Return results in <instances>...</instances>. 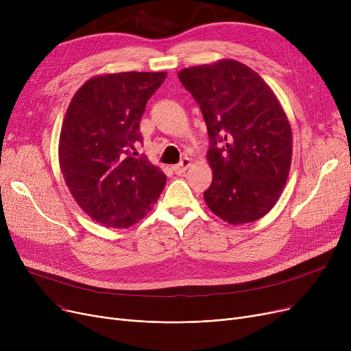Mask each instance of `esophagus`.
Instances as JSON below:
<instances>
[{"mask_svg":"<svg viewBox=\"0 0 351 351\" xmlns=\"http://www.w3.org/2000/svg\"><path fill=\"white\" fill-rule=\"evenodd\" d=\"M191 163H192V159L183 158L178 165H173V166H172V169H173V172H175L176 175H182V173L186 172V169L189 168Z\"/></svg>","mask_w":351,"mask_h":351,"instance_id":"34e87169","label":"esophagus"}]
</instances>
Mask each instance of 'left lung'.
Instances as JSON below:
<instances>
[{"instance_id": "obj_1", "label": "left lung", "mask_w": 351, "mask_h": 351, "mask_svg": "<svg viewBox=\"0 0 351 351\" xmlns=\"http://www.w3.org/2000/svg\"><path fill=\"white\" fill-rule=\"evenodd\" d=\"M209 135L213 179L204 197L232 225L263 217L278 202L291 162V128L271 89L245 64L223 60L182 69Z\"/></svg>"}]
</instances>
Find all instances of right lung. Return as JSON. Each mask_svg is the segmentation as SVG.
I'll use <instances>...</instances> for the list:
<instances>
[{
	"label": "right lung",
	"instance_id": "add662e5",
	"mask_svg": "<svg viewBox=\"0 0 351 351\" xmlns=\"http://www.w3.org/2000/svg\"><path fill=\"white\" fill-rule=\"evenodd\" d=\"M166 72L108 73L73 95L60 135V166L77 204L108 228L135 225L165 188V173L136 156L139 122Z\"/></svg>",
	"mask_w": 351,
	"mask_h": 351
}]
</instances>
